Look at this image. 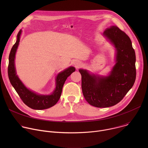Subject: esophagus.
<instances>
[{
	"label": "esophagus",
	"instance_id": "obj_1",
	"mask_svg": "<svg viewBox=\"0 0 148 148\" xmlns=\"http://www.w3.org/2000/svg\"><path fill=\"white\" fill-rule=\"evenodd\" d=\"M81 62L80 61H78V60H74V61L73 62V65L76 67V68H78L79 67L81 66Z\"/></svg>",
	"mask_w": 148,
	"mask_h": 148
}]
</instances>
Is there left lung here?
<instances>
[{
    "mask_svg": "<svg viewBox=\"0 0 148 148\" xmlns=\"http://www.w3.org/2000/svg\"><path fill=\"white\" fill-rule=\"evenodd\" d=\"M103 34L116 50V63L110 74L103 77L79 70L84 97L91 105L98 108L112 107L119 102L136 79V56L129 36L115 26L107 28Z\"/></svg>",
    "mask_w": 148,
    "mask_h": 148,
    "instance_id": "1",
    "label": "left lung"
}]
</instances>
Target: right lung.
I'll use <instances>...</instances> for the list:
<instances>
[{"label": "right lung", "mask_w": 148, "mask_h": 148, "mask_svg": "<svg viewBox=\"0 0 148 148\" xmlns=\"http://www.w3.org/2000/svg\"><path fill=\"white\" fill-rule=\"evenodd\" d=\"M21 33L22 30L17 34L16 42L13 46L9 57L8 76L10 82L21 99L27 106L32 109L38 110L49 108L54 106L59 100L66 80L71 73L75 71V69L74 67H70L57 75L56 78V87L51 95H40L29 90L16 75L14 66L15 55L19 44Z\"/></svg>", "instance_id": "add662e5"}]
</instances>
